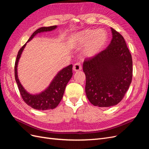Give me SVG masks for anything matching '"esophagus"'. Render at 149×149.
Here are the masks:
<instances>
[{
	"mask_svg": "<svg viewBox=\"0 0 149 149\" xmlns=\"http://www.w3.org/2000/svg\"><path fill=\"white\" fill-rule=\"evenodd\" d=\"M81 69H82V67H81V63L79 62L76 63L73 66V70L74 71H78Z\"/></svg>",
	"mask_w": 149,
	"mask_h": 149,
	"instance_id": "obj_1",
	"label": "esophagus"
}]
</instances>
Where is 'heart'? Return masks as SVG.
Masks as SVG:
<instances>
[{"label":"heart","instance_id":"obj_1","mask_svg":"<svg viewBox=\"0 0 149 149\" xmlns=\"http://www.w3.org/2000/svg\"><path fill=\"white\" fill-rule=\"evenodd\" d=\"M108 34L104 29H86L76 33L71 40L74 46L85 45L83 55L86 58H93L100 53L105 47Z\"/></svg>","mask_w":149,"mask_h":149}]
</instances>
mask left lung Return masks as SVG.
<instances>
[{"label":"left lung","mask_w":149,"mask_h":149,"mask_svg":"<svg viewBox=\"0 0 149 149\" xmlns=\"http://www.w3.org/2000/svg\"><path fill=\"white\" fill-rule=\"evenodd\" d=\"M112 38L108 47L85 60V91L95 106L111 107L121 101L132 78V60L125 40L111 28Z\"/></svg>","instance_id":"obj_1"}]
</instances>
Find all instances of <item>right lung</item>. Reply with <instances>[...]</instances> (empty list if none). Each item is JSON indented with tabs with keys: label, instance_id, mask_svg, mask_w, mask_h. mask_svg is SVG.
<instances>
[{
	"label": "right lung",
	"instance_id": "add662e5",
	"mask_svg": "<svg viewBox=\"0 0 149 149\" xmlns=\"http://www.w3.org/2000/svg\"><path fill=\"white\" fill-rule=\"evenodd\" d=\"M56 28V25L48 26V27L43 26L35 31L28 41L20 49L17 56L15 63V78L20 93L26 104L37 110L44 111L53 109L59 104L63 96L66 84L73 76V71H72L73 65H70L68 66L58 72L49 85L44 91L38 94H32L26 91L20 82L17 73L18 63L26 43L32 40L36 35L40 33L50 31Z\"/></svg>",
	"mask_w": 149,
	"mask_h": 149
}]
</instances>
